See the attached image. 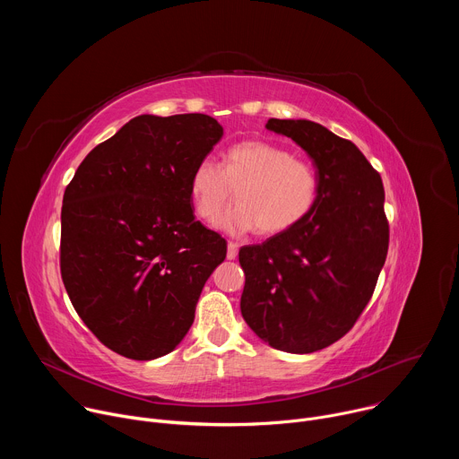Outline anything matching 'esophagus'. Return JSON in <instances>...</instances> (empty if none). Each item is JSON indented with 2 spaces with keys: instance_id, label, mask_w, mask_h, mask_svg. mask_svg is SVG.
Segmentation results:
<instances>
[{
  "instance_id": "1",
  "label": "esophagus",
  "mask_w": 459,
  "mask_h": 459,
  "mask_svg": "<svg viewBox=\"0 0 459 459\" xmlns=\"http://www.w3.org/2000/svg\"><path fill=\"white\" fill-rule=\"evenodd\" d=\"M227 257L229 259H236L238 257V245L232 243V241H229V245H227Z\"/></svg>"
}]
</instances>
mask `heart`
<instances>
[{
	"label": "heart",
	"mask_w": 459,
	"mask_h": 459,
	"mask_svg": "<svg viewBox=\"0 0 459 459\" xmlns=\"http://www.w3.org/2000/svg\"><path fill=\"white\" fill-rule=\"evenodd\" d=\"M238 205L220 220V229L241 236H280L314 211L319 198L316 169L276 143L245 140L223 156V167L204 160L192 170L188 194L195 216L214 223L232 200Z\"/></svg>",
	"instance_id": "1"
}]
</instances>
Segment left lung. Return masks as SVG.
Wrapping results in <instances>:
<instances>
[{
  "mask_svg": "<svg viewBox=\"0 0 459 459\" xmlns=\"http://www.w3.org/2000/svg\"><path fill=\"white\" fill-rule=\"evenodd\" d=\"M312 160L319 198L292 230L243 247L241 314L257 338L308 354L343 338L372 298L388 250L385 190L349 140L308 119H269Z\"/></svg>",
  "mask_w": 459,
  "mask_h": 459,
  "instance_id": "8db88e82",
  "label": "left lung"
}]
</instances>
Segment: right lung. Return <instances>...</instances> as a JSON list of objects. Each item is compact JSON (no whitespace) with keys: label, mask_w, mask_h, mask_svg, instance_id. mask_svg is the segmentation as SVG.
Returning <instances> with one entry per match:
<instances>
[{"label":"right lung","mask_w":459,"mask_h":459,"mask_svg":"<svg viewBox=\"0 0 459 459\" xmlns=\"http://www.w3.org/2000/svg\"><path fill=\"white\" fill-rule=\"evenodd\" d=\"M207 114H142L94 147L65 188L59 267L91 333L138 361L188 333L225 239L194 220L192 170L221 140Z\"/></svg>","instance_id":"obj_1"}]
</instances>
